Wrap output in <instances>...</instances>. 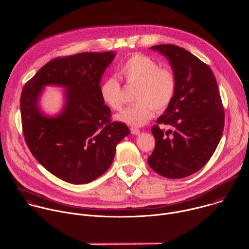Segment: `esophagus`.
Masks as SVG:
<instances>
[{"label":"esophagus","instance_id":"34e87169","mask_svg":"<svg viewBox=\"0 0 249 249\" xmlns=\"http://www.w3.org/2000/svg\"><path fill=\"white\" fill-rule=\"evenodd\" d=\"M130 132H131L132 134H134V135H138V134L140 133V129L135 128V127H132V128H130Z\"/></svg>","mask_w":249,"mask_h":249}]
</instances>
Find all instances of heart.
Listing matches in <instances>:
<instances>
[{"label": "heart", "mask_w": 249, "mask_h": 249, "mask_svg": "<svg viewBox=\"0 0 249 249\" xmlns=\"http://www.w3.org/2000/svg\"><path fill=\"white\" fill-rule=\"evenodd\" d=\"M119 74L128 85L137 86L136 104L124 109L116 120L132 126H142L150 121L155 111L166 110L177 93L178 78L175 71L151 57L134 54L120 68ZM103 103L114 111L123 107L122 86L117 77L106 78L99 87Z\"/></svg>", "instance_id": "1"}]
</instances>
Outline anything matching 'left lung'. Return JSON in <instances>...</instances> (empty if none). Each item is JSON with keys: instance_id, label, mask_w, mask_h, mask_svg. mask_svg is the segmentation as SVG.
<instances>
[{"instance_id": "1", "label": "left lung", "mask_w": 249, "mask_h": 249, "mask_svg": "<svg viewBox=\"0 0 249 249\" xmlns=\"http://www.w3.org/2000/svg\"><path fill=\"white\" fill-rule=\"evenodd\" d=\"M150 49L169 60L178 88L152 127L156 143L148 164L165 178H185L205 166L222 137L225 113L218 84L209 66L185 49L171 44ZM161 123L173 130L162 131L158 125Z\"/></svg>"}]
</instances>
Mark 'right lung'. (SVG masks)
I'll return each mask as SVG.
<instances>
[{"label":"right lung","mask_w":249,"mask_h":249,"mask_svg":"<svg viewBox=\"0 0 249 249\" xmlns=\"http://www.w3.org/2000/svg\"><path fill=\"white\" fill-rule=\"evenodd\" d=\"M115 56L110 51L56 58L22 89L21 124L29 150L47 171L67 182L83 184L102 176L113 163L118 143L130 132L124 124L110 120L111 109L99 93ZM47 85L66 89L64 109L55 117L38 107Z\"/></svg>","instance_id":"add662e5"}]
</instances>
